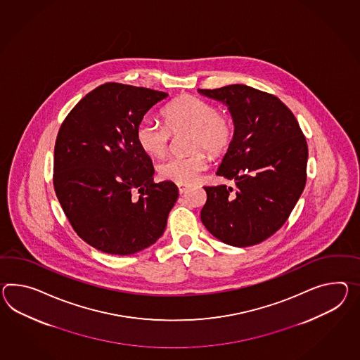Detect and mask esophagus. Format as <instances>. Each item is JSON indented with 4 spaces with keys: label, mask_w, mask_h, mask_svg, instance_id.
<instances>
[{
    "label": "esophagus",
    "mask_w": 360,
    "mask_h": 360,
    "mask_svg": "<svg viewBox=\"0 0 360 360\" xmlns=\"http://www.w3.org/2000/svg\"><path fill=\"white\" fill-rule=\"evenodd\" d=\"M176 187H178V191H179V193H186V190L188 188V186L184 184H176Z\"/></svg>",
    "instance_id": "obj_1"
}]
</instances>
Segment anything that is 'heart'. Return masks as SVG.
<instances>
[{"label": "heart", "mask_w": 360, "mask_h": 360, "mask_svg": "<svg viewBox=\"0 0 360 360\" xmlns=\"http://www.w3.org/2000/svg\"><path fill=\"white\" fill-rule=\"evenodd\" d=\"M167 126L152 120H143L135 132L136 141L146 153L162 158L170 146V131H191L190 148L205 149L212 158H219L228 150L234 126L228 115L217 112L216 106L191 95L172 101L162 110ZM207 156L195 150L187 156H176L160 165V176L176 184H193L207 167Z\"/></svg>", "instance_id": "1"}]
</instances>
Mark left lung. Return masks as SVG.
I'll return each mask as SVG.
<instances>
[{
    "label": "left lung",
    "mask_w": 360,
    "mask_h": 360,
    "mask_svg": "<svg viewBox=\"0 0 360 360\" xmlns=\"http://www.w3.org/2000/svg\"><path fill=\"white\" fill-rule=\"evenodd\" d=\"M198 92L228 106L234 123L216 174L236 186L204 187L202 222L226 245H257L286 222L304 190L307 141L291 110L273 95L245 84Z\"/></svg>",
    "instance_id": "1"
}]
</instances>
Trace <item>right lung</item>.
Returning <instances> with one entry per match:
<instances>
[{
  "label": "right lung",
  "mask_w": 360,
  "mask_h": 360,
  "mask_svg": "<svg viewBox=\"0 0 360 360\" xmlns=\"http://www.w3.org/2000/svg\"><path fill=\"white\" fill-rule=\"evenodd\" d=\"M167 94L105 83L62 123L54 147V191L71 226L105 254L132 255L156 243L178 199L172 181L153 182L152 160L135 132ZM142 193L136 200L131 193Z\"/></svg>",
  "instance_id": "obj_1"
}]
</instances>
